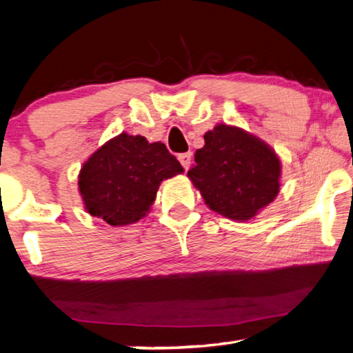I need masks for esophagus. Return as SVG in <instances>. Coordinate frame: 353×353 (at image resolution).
I'll use <instances>...</instances> for the list:
<instances>
[{
	"label": "esophagus",
	"mask_w": 353,
	"mask_h": 353,
	"mask_svg": "<svg viewBox=\"0 0 353 353\" xmlns=\"http://www.w3.org/2000/svg\"><path fill=\"white\" fill-rule=\"evenodd\" d=\"M179 162L182 163V166L185 170H188L191 166V152H185L179 155Z\"/></svg>",
	"instance_id": "obj_1"
}]
</instances>
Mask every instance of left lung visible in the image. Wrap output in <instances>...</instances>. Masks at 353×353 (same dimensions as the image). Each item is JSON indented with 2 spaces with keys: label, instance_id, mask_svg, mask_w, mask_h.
<instances>
[{
  "label": "left lung",
  "instance_id": "left-lung-1",
  "mask_svg": "<svg viewBox=\"0 0 353 353\" xmlns=\"http://www.w3.org/2000/svg\"><path fill=\"white\" fill-rule=\"evenodd\" d=\"M194 154L190 181L208 208L235 221H249L276 199L282 163L276 151L240 128L218 124Z\"/></svg>",
  "mask_w": 353,
  "mask_h": 353
}]
</instances>
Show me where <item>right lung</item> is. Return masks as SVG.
<instances>
[{
	"mask_svg": "<svg viewBox=\"0 0 353 353\" xmlns=\"http://www.w3.org/2000/svg\"><path fill=\"white\" fill-rule=\"evenodd\" d=\"M182 172L163 143L123 132L88 157L77 185L85 210L118 227L145 218L162 181Z\"/></svg>",
	"mask_w": 353,
	"mask_h": 353,
	"instance_id": "obj_1",
	"label": "right lung"
}]
</instances>
